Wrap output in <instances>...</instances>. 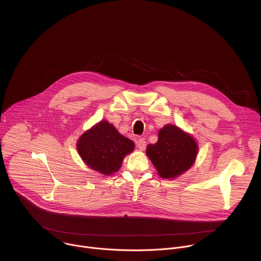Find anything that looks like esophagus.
Segmentation results:
<instances>
[{
  "instance_id": "34e87169",
  "label": "esophagus",
  "mask_w": 261,
  "mask_h": 261,
  "mask_svg": "<svg viewBox=\"0 0 261 261\" xmlns=\"http://www.w3.org/2000/svg\"><path fill=\"white\" fill-rule=\"evenodd\" d=\"M137 146H138V148L139 150H141V151H143V150H145V146H146V142H145V140H144V138H139L138 140H137Z\"/></svg>"
}]
</instances>
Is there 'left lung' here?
Masks as SVG:
<instances>
[{"instance_id":"1","label":"left lung","mask_w":261,"mask_h":261,"mask_svg":"<svg viewBox=\"0 0 261 261\" xmlns=\"http://www.w3.org/2000/svg\"><path fill=\"white\" fill-rule=\"evenodd\" d=\"M158 141L148 144L146 155L163 178H174L195 162L198 146L194 138L174 125L164 126Z\"/></svg>"}]
</instances>
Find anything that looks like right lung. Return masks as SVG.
<instances>
[{
	"mask_svg": "<svg viewBox=\"0 0 261 261\" xmlns=\"http://www.w3.org/2000/svg\"><path fill=\"white\" fill-rule=\"evenodd\" d=\"M134 142L120 134L114 125L101 121L86 131L76 147L84 162L104 175L117 172L126 155L134 150Z\"/></svg>",
	"mask_w": 261,
	"mask_h": 261,
	"instance_id": "add662e5",
	"label": "right lung"
}]
</instances>
